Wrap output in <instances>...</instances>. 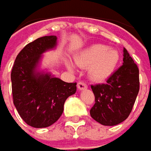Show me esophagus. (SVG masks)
Listing matches in <instances>:
<instances>
[{
  "label": "esophagus",
  "instance_id": "esophagus-1",
  "mask_svg": "<svg viewBox=\"0 0 151 151\" xmlns=\"http://www.w3.org/2000/svg\"><path fill=\"white\" fill-rule=\"evenodd\" d=\"M87 88H88V86H87V84H86V83H84L83 82H78V88L79 90L86 89Z\"/></svg>",
  "mask_w": 151,
  "mask_h": 151
}]
</instances>
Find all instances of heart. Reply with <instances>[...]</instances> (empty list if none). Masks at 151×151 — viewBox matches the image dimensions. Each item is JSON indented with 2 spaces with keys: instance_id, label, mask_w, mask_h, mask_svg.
<instances>
[{
  "instance_id": "1",
  "label": "heart",
  "mask_w": 151,
  "mask_h": 151,
  "mask_svg": "<svg viewBox=\"0 0 151 151\" xmlns=\"http://www.w3.org/2000/svg\"><path fill=\"white\" fill-rule=\"evenodd\" d=\"M120 59V52L114 47L93 45L76 55L75 63L80 68H88V76L92 80L102 82L112 75ZM66 66L70 71H75V65L70 60H66Z\"/></svg>"
}]
</instances>
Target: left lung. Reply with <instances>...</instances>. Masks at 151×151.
Listing matches in <instances>:
<instances>
[{
    "label": "left lung",
    "instance_id": "left-lung-1",
    "mask_svg": "<svg viewBox=\"0 0 151 151\" xmlns=\"http://www.w3.org/2000/svg\"><path fill=\"white\" fill-rule=\"evenodd\" d=\"M139 68L123 48V63L106 83L91 85L95 105L91 117L105 126H115L125 121L132 111L139 90Z\"/></svg>",
    "mask_w": 151,
    "mask_h": 151
}]
</instances>
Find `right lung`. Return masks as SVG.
<instances>
[{"label": "right lung", "mask_w": 151, "mask_h": 151, "mask_svg": "<svg viewBox=\"0 0 151 151\" xmlns=\"http://www.w3.org/2000/svg\"><path fill=\"white\" fill-rule=\"evenodd\" d=\"M57 37L44 36L28 44L17 56L11 80L13 104L33 128L49 127L62 116L66 100L75 94L77 83H67L39 71L42 54L56 48Z\"/></svg>", "instance_id": "obj_1"}]
</instances>
